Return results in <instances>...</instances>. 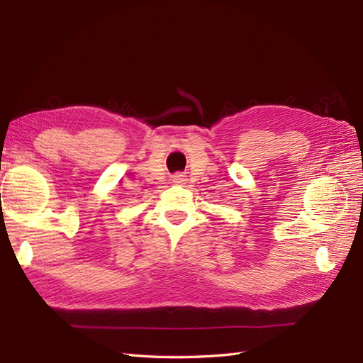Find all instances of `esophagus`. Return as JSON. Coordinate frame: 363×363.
Returning a JSON list of instances; mask_svg holds the SVG:
<instances>
[{
  "label": "esophagus",
  "mask_w": 363,
  "mask_h": 363,
  "mask_svg": "<svg viewBox=\"0 0 363 363\" xmlns=\"http://www.w3.org/2000/svg\"><path fill=\"white\" fill-rule=\"evenodd\" d=\"M173 181H174L176 184H182L184 181H186V177H184L182 174H176V176L173 177Z\"/></svg>",
  "instance_id": "1"
}]
</instances>
